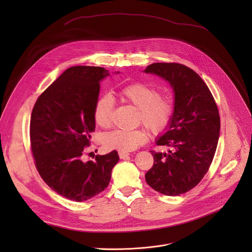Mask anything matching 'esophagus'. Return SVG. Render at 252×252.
<instances>
[{
    "label": "esophagus",
    "instance_id": "1",
    "mask_svg": "<svg viewBox=\"0 0 252 252\" xmlns=\"http://www.w3.org/2000/svg\"><path fill=\"white\" fill-rule=\"evenodd\" d=\"M128 156H129L128 153H126V152H119V157H120V158H122V159L126 158Z\"/></svg>",
    "mask_w": 252,
    "mask_h": 252
}]
</instances>
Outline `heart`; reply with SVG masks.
<instances>
[{"label":"heart","instance_id":"heart-1","mask_svg":"<svg viewBox=\"0 0 252 252\" xmlns=\"http://www.w3.org/2000/svg\"><path fill=\"white\" fill-rule=\"evenodd\" d=\"M119 95L123 101L136 107L138 124H142L152 132L158 133L170 124L174 112L173 102L168 96L161 95L157 88L147 83H134L121 89ZM115 105V99L111 94H103L96 99L94 107L96 125L101 127L111 126ZM147 140L148 132L143 128L114 129L102 137L106 149L126 153L137 149Z\"/></svg>","mask_w":252,"mask_h":252}]
</instances>
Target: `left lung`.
<instances>
[{
    "mask_svg": "<svg viewBox=\"0 0 252 252\" xmlns=\"http://www.w3.org/2000/svg\"><path fill=\"white\" fill-rule=\"evenodd\" d=\"M145 71L168 81L174 91L171 122L157 140L171 151H151L155 161L146 181L162 194H183L200 183L212 162L220 129L218 105L203 80L185 64L155 63Z\"/></svg>",
    "mask_w": 252,
    "mask_h": 252,
    "instance_id": "obj_1",
    "label": "left lung"
}]
</instances>
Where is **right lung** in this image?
<instances>
[{
    "instance_id": "add662e5",
    "label": "right lung",
    "mask_w": 252,
    "mask_h": 252,
    "mask_svg": "<svg viewBox=\"0 0 252 252\" xmlns=\"http://www.w3.org/2000/svg\"><path fill=\"white\" fill-rule=\"evenodd\" d=\"M100 66L77 65L63 73L38 97L30 122L31 151L44 182L60 195L84 201L109 186L118 152L84 162L94 131V107L99 82L109 76Z\"/></svg>"
}]
</instances>
